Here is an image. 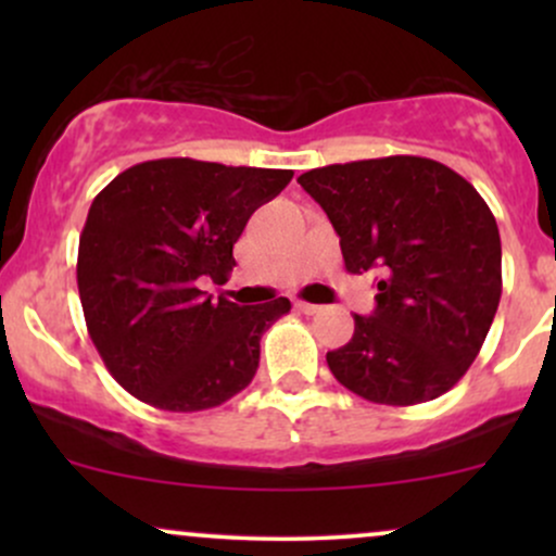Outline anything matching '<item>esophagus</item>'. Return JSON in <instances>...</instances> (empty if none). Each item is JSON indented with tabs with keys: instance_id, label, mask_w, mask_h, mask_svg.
<instances>
[{
	"instance_id": "esophagus-1",
	"label": "esophagus",
	"mask_w": 556,
	"mask_h": 556,
	"mask_svg": "<svg viewBox=\"0 0 556 556\" xmlns=\"http://www.w3.org/2000/svg\"><path fill=\"white\" fill-rule=\"evenodd\" d=\"M298 311L300 314H305V316H314V314H318V311H321V305H314V303H305V300H298Z\"/></svg>"
}]
</instances>
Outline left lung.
Here are the masks:
<instances>
[{"label": "left lung", "instance_id": "1", "mask_svg": "<svg viewBox=\"0 0 556 556\" xmlns=\"http://www.w3.org/2000/svg\"><path fill=\"white\" fill-rule=\"evenodd\" d=\"M340 235L344 269H379L374 316L327 353L342 387L379 405L450 392L481 353L502 298V242L478 190L424 156L329 164L298 177Z\"/></svg>", "mask_w": 556, "mask_h": 556}]
</instances>
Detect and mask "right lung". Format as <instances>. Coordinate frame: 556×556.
I'll return each mask as SVG.
<instances>
[{"label": "right lung", "instance_id": "obj_1", "mask_svg": "<svg viewBox=\"0 0 556 556\" xmlns=\"http://www.w3.org/2000/svg\"><path fill=\"white\" fill-rule=\"evenodd\" d=\"M292 169L154 159L119 172L93 198L78 245L88 334L119 387L159 410L222 405L253 381L261 334L290 300L238 305L225 285L232 245Z\"/></svg>", "mask_w": 556, "mask_h": 556}]
</instances>
